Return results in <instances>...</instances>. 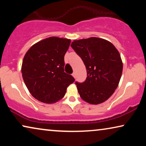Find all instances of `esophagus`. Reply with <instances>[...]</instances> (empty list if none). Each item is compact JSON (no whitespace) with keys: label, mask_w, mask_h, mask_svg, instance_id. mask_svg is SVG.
Returning <instances> with one entry per match:
<instances>
[{"label":"esophagus","mask_w":146,"mask_h":146,"mask_svg":"<svg viewBox=\"0 0 146 146\" xmlns=\"http://www.w3.org/2000/svg\"><path fill=\"white\" fill-rule=\"evenodd\" d=\"M72 75L73 76V77H74V78H76V74H75V72H73V73H72Z\"/></svg>","instance_id":"obj_1"}]
</instances>
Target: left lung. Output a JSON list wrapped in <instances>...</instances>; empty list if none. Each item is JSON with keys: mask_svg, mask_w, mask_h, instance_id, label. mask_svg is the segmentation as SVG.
<instances>
[{"mask_svg": "<svg viewBox=\"0 0 146 146\" xmlns=\"http://www.w3.org/2000/svg\"><path fill=\"white\" fill-rule=\"evenodd\" d=\"M70 46L86 68V80L75 82L81 98L91 104L107 100L117 88L122 73L119 52L111 42L96 37L75 40Z\"/></svg>", "mask_w": 146, "mask_h": 146, "instance_id": "obj_1", "label": "left lung"}]
</instances>
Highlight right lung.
Wrapping results in <instances>:
<instances>
[{"instance_id": "right-lung-1", "label": "right lung", "mask_w": 146, "mask_h": 146, "mask_svg": "<svg viewBox=\"0 0 146 146\" xmlns=\"http://www.w3.org/2000/svg\"><path fill=\"white\" fill-rule=\"evenodd\" d=\"M70 40L50 37L30 48L22 64L23 78L32 96L42 102L51 104L64 96L67 87L74 82L64 72V55Z\"/></svg>"}]
</instances>
